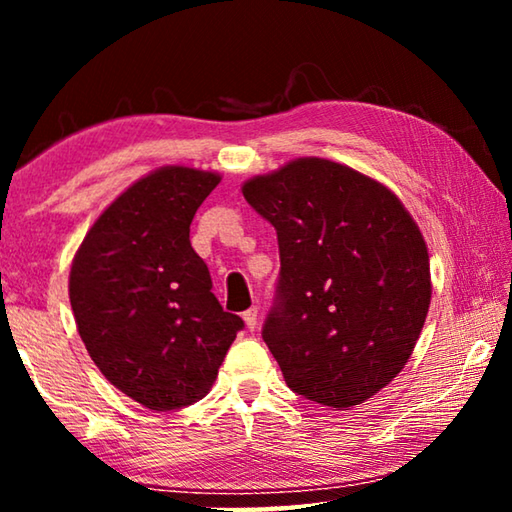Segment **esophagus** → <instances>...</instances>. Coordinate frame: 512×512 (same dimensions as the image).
Masks as SVG:
<instances>
[{"mask_svg":"<svg viewBox=\"0 0 512 512\" xmlns=\"http://www.w3.org/2000/svg\"><path fill=\"white\" fill-rule=\"evenodd\" d=\"M244 320H246V327L253 332V329H257V320H259V311L257 307H250L248 311H244Z\"/></svg>","mask_w":512,"mask_h":512,"instance_id":"esophagus-1","label":"esophagus"}]
</instances>
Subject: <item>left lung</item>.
<instances>
[{"instance_id":"1","label":"left lung","mask_w":512,"mask_h":512,"mask_svg":"<svg viewBox=\"0 0 512 512\" xmlns=\"http://www.w3.org/2000/svg\"><path fill=\"white\" fill-rule=\"evenodd\" d=\"M277 232L280 280L262 339L284 381L345 411L409 361L431 302L422 232L391 189L345 164L298 158L241 187Z\"/></svg>"}]
</instances>
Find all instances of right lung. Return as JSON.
I'll list each match as a JSON object with an SVG mask.
<instances>
[{"mask_svg":"<svg viewBox=\"0 0 512 512\" xmlns=\"http://www.w3.org/2000/svg\"><path fill=\"white\" fill-rule=\"evenodd\" d=\"M219 173L162 167L137 180L85 235L69 302L92 361L151 411L203 400L244 320L212 293L189 225Z\"/></svg>","mask_w":512,"mask_h":512,"instance_id":"right-lung-1","label":"right lung"}]
</instances>
